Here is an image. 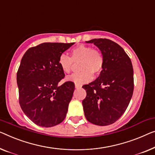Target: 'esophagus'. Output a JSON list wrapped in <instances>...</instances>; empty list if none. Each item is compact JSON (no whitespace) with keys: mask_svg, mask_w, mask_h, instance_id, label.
<instances>
[{"mask_svg":"<svg viewBox=\"0 0 155 155\" xmlns=\"http://www.w3.org/2000/svg\"><path fill=\"white\" fill-rule=\"evenodd\" d=\"M75 87H76V88H81V85L75 84Z\"/></svg>","mask_w":155,"mask_h":155,"instance_id":"esophagus-1","label":"esophagus"}]
</instances>
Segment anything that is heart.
Returning <instances> with one entry per match:
<instances>
[{
	"label": "heart",
	"mask_w": 155,
	"mask_h": 155,
	"mask_svg": "<svg viewBox=\"0 0 155 155\" xmlns=\"http://www.w3.org/2000/svg\"><path fill=\"white\" fill-rule=\"evenodd\" d=\"M80 63L78 70L68 78V80L77 85H82L91 81L92 76L96 77L102 70L104 59L100 51L90 46L80 45L71 48L70 56L62 54L59 57V65L64 73L70 74L73 70L74 63Z\"/></svg>",
	"instance_id": "1"
}]
</instances>
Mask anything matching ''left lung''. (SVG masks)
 <instances>
[{"label": "left lung", "mask_w": 155, "mask_h": 155, "mask_svg": "<svg viewBox=\"0 0 155 155\" xmlns=\"http://www.w3.org/2000/svg\"><path fill=\"white\" fill-rule=\"evenodd\" d=\"M101 51L104 64L100 77L83 85L86 97L82 101L87 120L99 126L114 123L127 108L134 91L131 59L120 46L108 39H93Z\"/></svg>", "instance_id": "obj_1"}]
</instances>
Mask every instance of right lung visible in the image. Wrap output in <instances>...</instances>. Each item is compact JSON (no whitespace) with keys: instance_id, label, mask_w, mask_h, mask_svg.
I'll return each instance as SVG.
<instances>
[{"instance_id":"1","label":"right lung","mask_w":155,"mask_h":155,"mask_svg":"<svg viewBox=\"0 0 155 155\" xmlns=\"http://www.w3.org/2000/svg\"><path fill=\"white\" fill-rule=\"evenodd\" d=\"M74 44L42 43L28 48L22 58L17 74L18 101L37 125L51 127L65 118L75 85L72 81L58 85L64 77L58 59Z\"/></svg>"}]
</instances>
